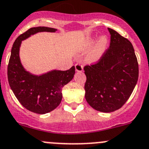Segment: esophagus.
<instances>
[{
	"instance_id": "esophagus-1",
	"label": "esophagus",
	"mask_w": 149,
	"mask_h": 149,
	"mask_svg": "<svg viewBox=\"0 0 149 149\" xmlns=\"http://www.w3.org/2000/svg\"><path fill=\"white\" fill-rule=\"evenodd\" d=\"M75 68L77 72H81L83 70V65L81 63H76L75 65Z\"/></svg>"
}]
</instances>
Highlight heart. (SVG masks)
<instances>
[{"label":"heart","instance_id":"heart-1","mask_svg":"<svg viewBox=\"0 0 149 149\" xmlns=\"http://www.w3.org/2000/svg\"><path fill=\"white\" fill-rule=\"evenodd\" d=\"M95 38H89L86 41V48H90L93 44L95 43ZM108 40L106 36H102L100 38L97 40V43L95 44V47L92 49V51L89 53V56H88V60L89 62H95L97 60H99L101 56L104 53V52L106 49L107 47H108Z\"/></svg>","mask_w":149,"mask_h":149}]
</instances>
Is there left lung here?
Instances as JSON below:
<instances>
[{"instance_id":"1","label":"left lung","mask_w":149,"mask_h":149,"mask_svg":"<svg viewBox=\"0 0 149 149\" xmlns=\"http://www.w3.org/2000/svg\"><path fill=\"white\" fill-rule=\"evenodd\" d=\"M110 47L95 63L84 68L85 98L97 111L109 113L122 108L130 97L139 68L134 48L127 38L111 28Z\"/></svg>"}]
</instances>
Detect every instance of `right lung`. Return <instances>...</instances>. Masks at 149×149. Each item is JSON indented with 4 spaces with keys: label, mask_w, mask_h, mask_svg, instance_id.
Here are the masks:
<instances>
[{
    "label": "right lung",
    "mask_w": 149,
    "mask_h": 149,
    "mask_svg": "<svg viewBox=\"0 0 149 149\" xmlns=\"http://www.w3.org/2000/svg\"><path fill=\"white\" fill-rule=\"evenodd\" d=\"M47 27H31L18 36L11 49L8 64V80L10 87L19 102L28 111L44 114L55 109L61 102L62 88L72 80L75 67L69 70H52L37 76L26 71L20 63L19 52L22 40L38 32H55Z\"/></svg>",
    "instance_id": "add662e5"
}]
</instances>
